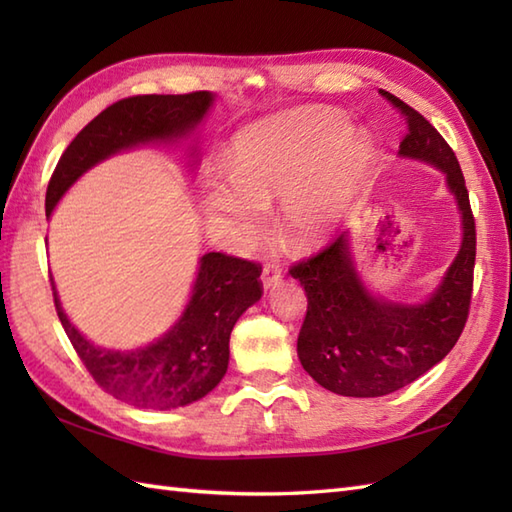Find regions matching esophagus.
I'll return each mask as SVG.
<instances>
[{"mask_svg": "<svg viewBox=\"0 0 512 512\" xmlns=\"http://www.w3.org/2000/svg\"><path fill=\"white\" fill-rule=\"evenodd\" d=\"M281 281V268L273 266V264H266L262 270V284L264 288H273L275 284Z\"/></svg>", "mask_w": 512, "mask_h": 512, "instance_id": "esophagus-1", "label": "esophagus"}]
</instances>
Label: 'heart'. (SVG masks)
I'll use <instances>...</instances> for the list:
<instances>
[{"mask_svg":"<svg viewBox=\"0 0 512 512\" xmlns=\"http://www.w3.org/2000/svg\"><path fill=\"white\" fill-rule=\"evenodd\" d=\"M374 156V138L339 112L306 107L259 118L235 134L231 171H217L206 184L209 231L237 253L255 246L268 226V204L279 198L286 242L299 250L319 246L365 187Z\"/></svg>","mask_w":512,"mask_h":512,"instance_id":"1","label":"heart"}]
</instances>
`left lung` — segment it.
<instances>
[{
    "mask_svg": "<svg viewBox=\"0 0 512 512\" xmlns=\"http://www.w3.org/2000/svg\"><path fill=\"white\" fill-rule=\"evenodd\" d=\"M383 96L405 114L409 127L398 156L444 173L460 213L462 239L440 284L413 303L369 290L356 266L350 231L317 257L292 266L290 275L308 297L299 361L321 387L352 398L387 396L438 365L460 339L473 290L475 220L460 162L427 118L394 94Z\"/></svg>",
    "mask_w": 512,
    "mask_h": 512,
    "instance_id": "obj_1",
    "label": "left lung"
}]
</instances>
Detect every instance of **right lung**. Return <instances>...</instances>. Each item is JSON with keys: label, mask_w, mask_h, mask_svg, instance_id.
Wrapping results in <instances>:
<instances>
[{"label": "right lung", "mask_w": 512, "mask_h": 512, "mask_svg": "<svg viewBox=\"0 0 512 512\" xmlns=\"http://www.w3.org/2000/svg\"><path fill=\"white\" fill-rule=\"evenodd\" d=\"M213 103V92H193L132 96L107 107L63 151L48 184L46 217L83 173L123 151L191 140L187 165L198 167L195 132ZM259 275L262 268L244 259L202 255L189 301L176 323L134 350L92 343L65 314L54 281L52 292L63 330L96 383L127 405L169 411L191 405L220 385L228 369V341L235 323L262 299Z\"/></svg>", "instance_id": "obj_1"}]
</instances>
